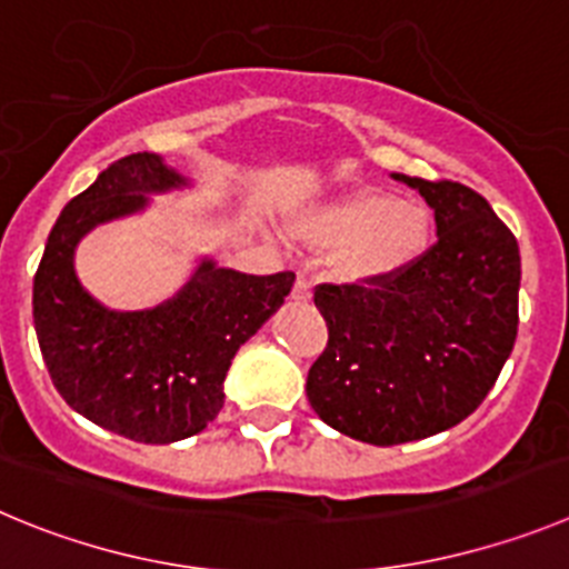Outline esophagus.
<instances>
[{"mask_svg":"<svg viewBox=\"0 0 569 569\" xmlns=\"http://www.w3.org/2000/svg\"><path fill=\"white\" fill-rule=\"evenodd\" d=\"M291 295H295V300H309V297H311V278H306V274H297Z\"/></svg>","mask_w":569,"mask_h":569,"instance_id":"obj_1","label":"esophagus"}]
</instances>
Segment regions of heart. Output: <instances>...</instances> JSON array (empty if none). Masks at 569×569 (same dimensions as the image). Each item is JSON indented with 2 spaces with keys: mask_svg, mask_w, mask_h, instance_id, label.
<instances>
[{
  "mask_svg": "<svg viewBox=\"0 0 569 569\" xmlns=\"http://www.w3.org/2000/svg\"><path fill=\"white\" fill-rule=\"evenodd\" d=\"M300 234L317 247H340L337 269L348 278H386L428 249L431 214L380 187H357L311 212Z\"/></svg>",
  "mask_w": 569,
  "mask_h": 569,
  "instance_id": "heart-1",
  "label": "heart"
}]
</instances>
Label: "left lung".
I'll return each instance as SVG.
<instances>
[{
  "label": "left lung",
  "mask_w": 569,
  "mask_h": 569,
  "mask_svg": "<svg viewBox=\"0 0 569 569\" xmlns=\"http://www.w3.org/2000/svg\"><path fill=\"white\" fill-rule=\"evenodd\" d=\"M393 178L433 209L437 243L386 278L315 286L329 342L306 380L322 422L382 448L482 406L513 351L521 280L519 243L479 192Z\"/></svg>",
  "instance_id": "left-lung-1"
}]
</instances>
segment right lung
Instances as JSON below:
<instances>
[{
  "mask_svg": "<svg viewBox=\"0 0 569 569\" xmlns=\"http://www.w3.org/2000/svg\"><path fill=\"white\" fill-rule=\"evenodd\" d=\"M181 183L152 152L112 161L61 209L33 278L44 366L70 408L119 437L167 445L203 431L223 408L232 357L291 291L295 272L240 274L203 263L152 311H107L81 291L73 249L96 223L144 207V192Z\"/></svg>",
  "mask_w": 569,
  "mask_h": 569,
  "instance_id": "add662e5",
  "label": "right lung"
}]
</instances>
